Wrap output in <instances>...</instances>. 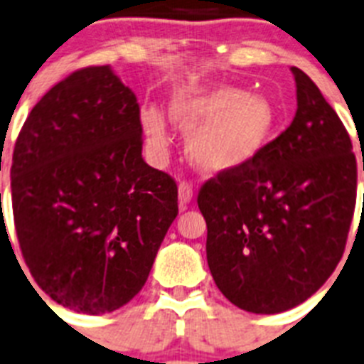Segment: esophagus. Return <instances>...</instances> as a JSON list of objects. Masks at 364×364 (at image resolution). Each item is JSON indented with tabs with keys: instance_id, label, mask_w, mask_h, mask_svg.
Listing matches in <instances>:
<instances>
[{
	"instance_id": "obj_1",
	"label": "esophagus",
	"mask_w": 364,
	"mask_h": 364,
	"mask_svg": "<svg viewBox=\"0 0 364 364\" xmlns=\"http://www.w3.org/2000/svg\"><path fill=\"white\" fill-rule=\"evenodd\" d=\"M177 194H179V205L185 209L192 201V196H194V191L188 183H179V188H177Z\"/></svg>"
}]
</instances>
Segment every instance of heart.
<instances>
[{
  "mask_svg": "<svg viewBox=\"0 0 364 364\" xmlns=\"http://www.w3.org/2000/svg\"><path fill=\"white\" fill-rule=\"evenodd\" d=\"M170 116L183 133H192L187 155L205 173L235 172L257 161L277 127L276 107L268 97L228 85L179 90L170 102ZM140 120L149 148L164 151L168 133L163 114L148 107Z\"/></svg>",
  "mask_w": 364,
  "mask_h": 364,
  "instance_id": "1",
  "label": "heart"
}]
</instances>
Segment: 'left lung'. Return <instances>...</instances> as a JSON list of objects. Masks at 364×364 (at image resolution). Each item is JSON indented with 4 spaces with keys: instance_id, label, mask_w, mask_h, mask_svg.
Wrapping results in <instances>:
<instances>
[{
    "instance_id": "8db88e82",
    "label": "left lung",
    "mask_w": 364,
    "mask_h": 364,
    "mask_svg": "<svg viewBox=\"0 0 364 364\" xmlns=\"http://www.w3.org/2000/svg\"><path fill=\"white\" fill-rule=\"evenodd\" d=\"M291 72L292 124L257 161L218 173L198 194L213 279L248 313H283L318 291L343 257L355 210L350 135L309 75Z\"/></svg>"
}]
</instances>
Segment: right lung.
Listing matches in <instances>:
<instances>
[{
    "mask_svg": "<svg viewBox=\"0 0 364 364\" xmlns=\"http://www.w3.org/2000/svg\"><path fill=\"white\" fill-rule=\"evenodd\" d=\"M11 188L36 285L85 314L139 294L177 216L176 181L144 163L136 96L111 66L73 72L33 107Z\"/></svg>",
    "mask_w": 364,
    "mask_h": 364,
    "instance_id": "obj_1",
    "label": "right lung"
}]
</instances>
